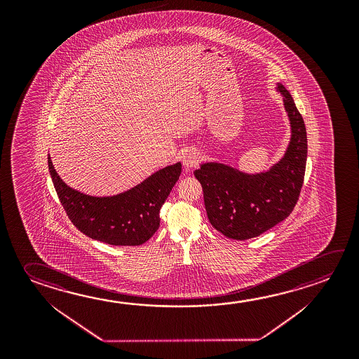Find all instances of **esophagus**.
Here are the masks:
<instances>
[{"instance_id":"esophagus-1","label":"esophagus","mask_w":359,"mask_h":359,"mask_svg":"<svg viewBox=\"0 0 359 359\" xmlns=\"http://www.w3.org/2000/svg\"><path fill=\"white\" fill-rule=\"evenodd\" d=\"M200 160H201V154L199 151L189 150L188 153L184 154L182 156V165L185 168H195L199 164Z\"/></svg>"}]
</instances>
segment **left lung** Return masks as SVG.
<instances>
[{
  "label": "left lung",
  "mask_w": 359,
  "mask_h": 359,
  "mask_svg": "<svg viewBox=\"0 0 359 359\" xmlns=\"http://www.w3.org/2000/svg\"><path fill=\"white\" fill-rule=\"evenodd\" d=\"M290 125L282 158L269 169L247 172L231 165L208 161L194 171L204 193L209 222L222 234L247 241L263 234L293 212L306 172V131L292 95L276 83Z\"/></svg>",
  "instance_id": "left-lung-1"
}]
</instances>
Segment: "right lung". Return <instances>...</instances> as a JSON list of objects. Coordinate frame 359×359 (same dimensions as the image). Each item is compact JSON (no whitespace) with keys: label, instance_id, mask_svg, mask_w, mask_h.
I'll list each match as a JSON object with an SVG mask.
<instances>
[{"label":"right lung","instance_id":"1","mask_svg":"<svg viewBox=\"0 0 359 359\" xmlns=\"http://www.w3.org/2000/svg\"><path fill=\"white\" fill-rule=\"evenodd\" d=\"M48 170L60 201L77 229L110 245H140L159 229L160 208L182 174V163L155 171L134 188L94 196L71 188L60 177L48 154Z\"/></svg>","mask_w":359,"mask_h":359}]
</instances>
